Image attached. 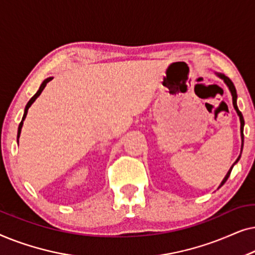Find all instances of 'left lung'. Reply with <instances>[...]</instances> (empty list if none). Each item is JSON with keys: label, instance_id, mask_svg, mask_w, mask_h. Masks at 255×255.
Returning a JSON list of instances; mask_svg holds the SVG:
<instances>
[{"label": "left lung", "instance_id": "1", "mask_svg": "<svg viewBox=\"0 0 255 255\" xmlns=\"http://www.w3.org/2000/svg\"><path fill=\"white\" fill-rule=\"evenodd\" d=\"M217 75H218L219 78H221L222 80H224V82L226 83V86L229 87L230 92H231V95H232V103H233V107H235L237 114H238V116H239V118H240V133H242V151H243V146H244V125H245V122H244L243 114L240 113L239 109H238V107H237V90H236V87H235V85H233V82L231 81V80H230V79L228 78V76H225L224 74H221V73H217ZM239 159H240V155L238 156V159L236 160V162L233 163L231 168L229 169V172H228V174H226V175H225L224 180H223L222 183L219 184V188H221V187L223 186V184H224V183L226 182V180L229 179V176H230V174H231V170H232V168H233V166H235L236 163L239 161Z\"/></svg>", "mask_w": 255, "mask_h": 255}]
</instances>
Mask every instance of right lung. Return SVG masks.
<instances>
[{
	"label": "right lung",
	"instance_id": "add662e5",
	"mask_svg": "<svg viewBox=\"0 0 255 255\" xmlns=\"http://www.w3.org/2000/svg\"><path fill=\"white\" fill-rule=\"evenodd\" d=\"M53 79V78H47V79H45L44 81H43V83H41L40 85V87H39V89H38V92L34 94V95L31 97V100L29 101V102H27V104H26V107H25V109H24V115H23V118H22V122H20L19 123V127H18V132H17V141H18V138H19V135H20V131H22V127H23V122H24V120H25V117H26V115H27V110H29V108L31 107V104H32L34 101H36V99L38 96L40 95L41 94V92H43L44 90V88L45 87H46V85L48 82L51 81V80Z\"/></svg>",
	"mask_w": 255,
	"mask_h": 255
}]
</instances>
